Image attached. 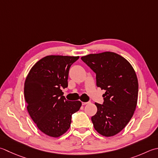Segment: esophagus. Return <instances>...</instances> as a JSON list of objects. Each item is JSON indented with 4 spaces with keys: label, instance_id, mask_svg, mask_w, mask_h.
<instances>
[{
    "label": "esophagus",
    "instance_id": "obj_1",
    "mask_svg": "<svg viewBox=\"0 0 158 158\" xmlns=\"http://www.w3.org/2000/svg\"><path fill=\"white\" fill-rule=\"evenodd\" d=\"M89 103V102H82V105L83 106H85V105Z\"/></svg>",
    "mask_w": 158,
    "mask_h": 158
}]
</instances>
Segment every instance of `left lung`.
Segmentation results:
<instances>
[{"mask_svg":"<svg viewBox=\"0 0 158 158\" xmlns=\"http://www.w3.org/2000/svg\"><path fill=\"white\" fill-rule=\"evenodd\" d=\"M81 60L96 74L97 85L106 90L103 103H95L97 112L91 118L94 129L106 137L122 131L134 115L138 82L129 61L113 52L89 54Z\"/></svg>","mask_w":158,"mask_h":158,"instance_id":"1","label":"left lung"}]
</instances>
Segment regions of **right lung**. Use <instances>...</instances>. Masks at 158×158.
Returning <instances> with one entry per match:
<instances>
[{
    "mask_svg": "<svg viewBox=\"0 0 158 158\" xmlns=\"http://www.w3.org/2000/svg\"><path fill=\"white\" fill-rule=\"evenodd\" d=\"M79 56L48 55L39 60L26 78L24 94L31 118L42 132L59 137L70 128L72 115L81 106L67 101L62 89L68 87L70 68Z\"/></svg>",
    "mask_w": 158,
    "mask_h": 158,
    "instance_id": "add662e5",
    "label": "right lung"
}]
</instances>
